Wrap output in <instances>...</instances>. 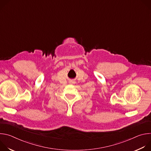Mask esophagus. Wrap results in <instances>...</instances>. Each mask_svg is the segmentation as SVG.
I'll use <instances>...</instances> for the list:
<instances>
[{
  "label": "esophagus",
  "instance_id": "1",
  "mask_svg": "<svg viewBox=\"0 0 151 151\" xmlns=\"http://www.w3.org/2000/svg\"><path fill=\"white\" fill-rule=\"evenodd\" d=\"M69 83H70V84H71V83H72H72H74V82H73V81H70V82H69Z\"/></svg>",
  "mask_w": 151,
  "mask_h": 151
}]
</instances>
